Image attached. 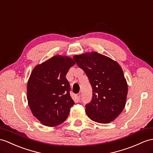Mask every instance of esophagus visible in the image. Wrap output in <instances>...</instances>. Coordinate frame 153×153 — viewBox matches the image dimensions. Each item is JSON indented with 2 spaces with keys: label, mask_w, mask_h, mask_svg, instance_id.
Wrapping results in <instances>:
<instances>
[{
  "label": "esophagus",
  "mask_w": 153,
  "mask_h": 153,
  "mask_svg": "<svg viewBox=\"0 0 153 153\" xmlns=\"http://www.w3.org/2000/svg\"><path fill=\"white\" fill-rule=\"evenodd\" d=\"M75 97H76V99L77 100V102H79L80 101V94H76L75 95Z\"/></svg>",
  "instance_id": "1"
}]
</instances>
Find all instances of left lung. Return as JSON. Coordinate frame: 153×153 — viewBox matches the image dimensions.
I'll list each match as a JSON object with an SVG mask.
<instances>
[{
	"instance_id": "obj_1",
	"label": "left lung",
	"mask_w": 153,
	"mask_h": 153,
	"mask_svg": "<svg viewBox=\"0 0 153 153\" xmlns=\"http://www.w3.org/2000/svg\"><path fill=\"white\" fill-rule=\"evenodd\" d=\"M78 66L86 73L93 88L91 101L85 112L92 121L109 123L123 110L128 85L118 63L97 52L73 56Z\"/></svg>"
}]
</instances>
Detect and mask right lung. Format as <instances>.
Listing matches in <instances>:
<instances>
[{
    "mask_svg": "<svg viewBox=\"0 0 153 153\" xmlns=\"http://www.w3.org/2000/svg\"><path fill=\"white\" fill-rule=\"evenodd\" d=\"M74 64L69 56L56 55L33 69L27 84L28 105L43 125L56 126L68 117L74 102L65 75Z\"/></svg>",
    "mask_w": 153,
    "mask_h": 153,
    "instance_id": "obj_1",
    "label": "right lung"
}]
</instances>
